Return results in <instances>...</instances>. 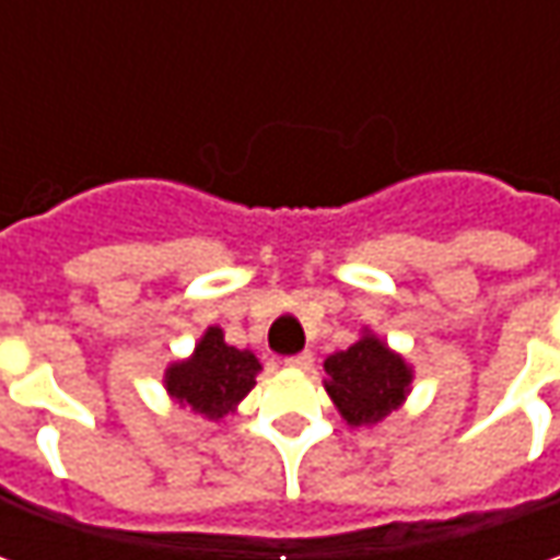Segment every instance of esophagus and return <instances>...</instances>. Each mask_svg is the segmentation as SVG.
<instances>
[{
    "instance_id": "esophagus-1",
    "label": "esophagus",
    "mask_w": 560,
    "mask_h": 560,
    "mask_svg": "<svg viewBox=\"0 0 560 560\" xmlns=\"http://www.w3.org/2000/svg\"><path fill=\"white\" fill-rule=\"evenodd\" d=\"M314 364L312 352H299V355L287 358V368H295V371H308Z\"/></svg>"
}]
</instances>
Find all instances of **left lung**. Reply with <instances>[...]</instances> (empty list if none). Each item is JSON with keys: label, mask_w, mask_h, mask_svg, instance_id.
<instances>
[{"label": "left lung", "mask_w": 560, "mask_h": 560, "mask_svg": "<svg viewBox=\"0 0 560 560\" xmlns=\"http://www.w3.org/2000/svg\"><path fill=\"white\" fill-rule=\"evenodd\" d=\"M327 393L349 427H368L396 411L411 389V368L383 339L364 334L324 361Z\"/></svg>", "instance_id": "left-lung-1"}]
</instances>
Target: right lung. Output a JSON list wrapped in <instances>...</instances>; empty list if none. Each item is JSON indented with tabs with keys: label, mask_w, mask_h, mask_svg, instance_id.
Segmentation results:
<instances>
[{
	"label": "right lung",
	"mask_w": 560,
	"mask_h": 560,
	"mask_svg": "<svg viewBox=\"0 0 560 560\" xmlns=\"http://www.w3.org/2000/svg\"><path fill=\"white\" fill-rule=\"evenodd\" d=\"M258 358L248 349L226 346L221 327H208L186 361H174L164 371V389L184 408L208 420H224L252 393Z\"/></svg>",
	"instance_id": "add662e5"
}]
</instances>
